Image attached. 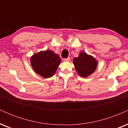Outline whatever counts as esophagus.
<instances>
[{"mask_svg": "<svg viewBox=\"0 0 128 128\" xmlns=\"http://www.w3.org/2000/svg\"><path fill=\"white\" fill-rule=\"evenodd\" d=\"M70 60V57H68V58H64V59H63V61H66V62H67V61H69Z\"/></svg>", "mask_w": 128, "mask_h": 128, "instance_id": "1", "label": "esophagus"}]
</instances>
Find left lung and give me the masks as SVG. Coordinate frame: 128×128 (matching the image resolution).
Segmentation results:
<instances>
[{"label":"left lung","mask_w":128,"mask_h":128,"mask_svg":"<svg viewBox=\"0 0 128 128\" xmlns=\"http://www.w3.org/2000/svg\"><path fill=\"white\" fill-rule=\"evenodd\" d=\"M73 64L77 73L82 77H87L96 70L98 62L94 58L86 52H80L77 58L73 59Z\"/></svg>","instance_id":"obj_1"}]
</instances>
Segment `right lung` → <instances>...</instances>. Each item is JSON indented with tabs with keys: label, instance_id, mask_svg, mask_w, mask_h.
Here are the masks:
<instances>
[{
	"label": "right lung",
	"instance_id": "obj_1",
	"mask_svg": "<svg viewBox=\"0 0 128 128\" xmlns=\"http://www.w3.org/2000/svg\"><path fill=\"white\" fill-rule=\"evenodd\" d=\"M61 62L57 54L52 50H45L35 54L30 58V63L34 71L45 78L55 74Z\"/></svg>",
	"mask_w": 128,
	"mask_h": 128
}]
</instances>
